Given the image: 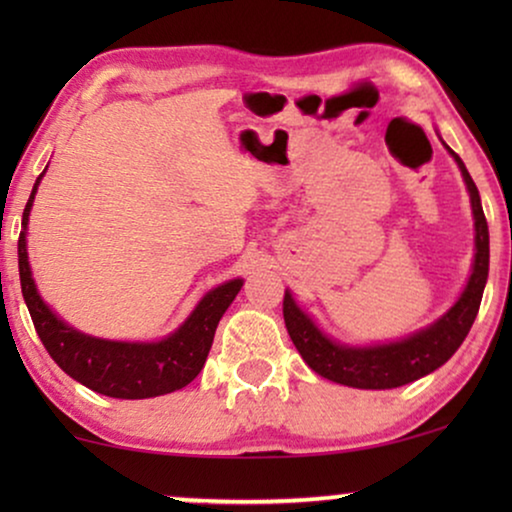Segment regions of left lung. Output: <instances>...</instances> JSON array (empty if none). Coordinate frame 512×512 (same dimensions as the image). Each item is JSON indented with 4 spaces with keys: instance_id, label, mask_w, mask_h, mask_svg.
Wrapping results in <instances>:
<instances>
[{
    "instance_id": "obj_1",
    "label": "left lung",
    "mask_w": 512,
    "mask_h": 512,
    "mask_svg": "<svg viewBox=\"0 0 512 512\" xmlns=\"http://www.w3.org/2000/svg\"><path fill=\"white\" fill-rule=\"evenodd\" d=\"M452 152V149H449ZM459 163L463 180H466L470 203H473L475 217V264L473 274L468 278L466 290L459 297L452 309L442 316L438 323H433L417 335L403 339V342L370 346V349H349L330 342L323 332L313 325V320L299 311L290 292L283 297V318L292 344L297 346L299 356L306 360V365L320 377L337 381V384L353 388H395L405 386L410 381L426 377L428 372L438 370L445 365L454 351L459 349L466 339L470 325L478 316L482 292H485L487 274H489V229L478 187L473 177L468 175L463 161L452 152Z\"/></svg>"
}]
</instances>
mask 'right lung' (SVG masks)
Returning a JSON list of instances; mask_svg holds the SVG:
<instances>
[{
  "instance_id": "right-lung-1",
  "label": "right lung",
  "mask_w": 512,
  "mask_h": 512,
  "mask_svg": "<svg viewBox=\"0 0 512 512\" xmlns=\"http://www.w3.org/2000/svg\"><path fill=\"white\" fill-rule=\"evenodd\" d=\"M42 175L37 177V185ZM37 185H34L23 210V227L27 224ZM18 271L20 288H23L34 330H37L44 349L56 360L60 370L95 393L121 400L154 398V395L173 393L194 381L201 367L206 365L222 313L229 309V304L234 302L243 285L241 278H236V281L210 290L192 316L185 320V325L163 342L121 344L81 335L53 316L34 288L30 264H27L25 231H20L18 238Z\"/></svg>"
}]
</instances>
